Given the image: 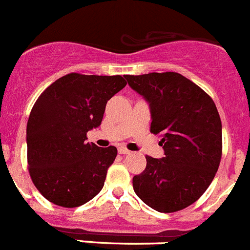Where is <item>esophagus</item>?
Instances as JSON below:
<instances>
[{
	"label": "esophagus",
	"mask_w": 250,
	"mask_h": 250,
	"mask_svg": "<svg viewBox=\"0 0 250 250\" xmlns=\"http://www.w3.org/2000/svg\"><path fill=\"white\" fill-rule=\"evenodd\" d=\"M119 153L120 154H129L130 153V149H127L126 147H124V146H121V147H119Z\"/></svg>",
	"instance_id": "34e87169"
}]
</instances>
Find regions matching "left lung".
Masks as SVG:
<instances>
[{
    "label": "left lung",
    "instance_id": "obj_1",
    "mask_svg": "<svg viewBox=\"0 0 250 250\" xmlns=\"http://www.w3.org/2000/svg\"><path fill=\"white\" fill-rule=\"evenodd\" d=\"M151 106V132L162 137L165 157L146 156L132 178L136 195L159 212H177L200 199L222 157V124L212 98L177 72L125 75Z\"/></svg>",
    "mask_w": 250,
    "mask_h": 250
}]
</instances>
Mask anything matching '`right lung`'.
Returning <instances> with one entry per match:
<instances>
[{"label":"right lung","instance_id":"right-lung-1","mask_svg":"<svg viewBox=\"0 0 250 250\" xmlns=\"http://www.w3.org/2000/svg\"><path fill=\"white\" fill-rule=\"evenodd\" d=\"M126 85L123 76L71 72L42 92L27 124L28 170L40 194L62 208H77L103 188L118 149L88 144L109 99Z\"/></svg>","mask_w":250,"mask_h":250}]
</instances>
